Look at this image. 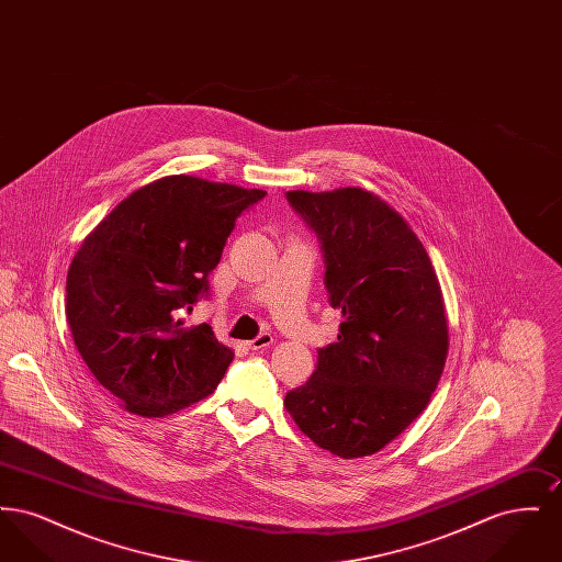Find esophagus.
Returning <instances> with one entry per match:
<instances>
[{"label": "esophagus", "mask_w": 562, "mask_h": 562, "mask_svg": "<svg viewBox=\"0 0 562 562\" xmlns=\"http://www.w3.org/2000/svg\"><path fill=\"white\" fill-rule=\"evenodd\" d=\"M273 344V337L269 335V333H261L259 337H255L252 341H248L246 346H248V349H266L269 348Z\"/></svg>", "instance_id": "esophagus-1"}]
</instances>
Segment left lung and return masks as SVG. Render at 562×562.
<instances>
[{
  "instance_id": "8db88e82",
  "label": "left lung",
  "mask_w": 562,
  "mask_h": 562,
  "mask_svg": "<svg viewBox=\"0 0 562 562\" xmlns=\"http://www.w3.org/2000/svg\"><path fill=\"white\" fill-rule=\"evenodd\" d=\"M286 200L318 234L328 301L344 322L284 406L321 449L367 457L424 413L440 381L449 351L442 291L424 244L379 195L299 189Z\"/></svg>"
}]
</instances>
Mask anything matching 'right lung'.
<instances>
[{"instance_id": "1", "label": "right lung", "mask_w": 562, "mask_h": 562, "mask_svg": "<svg viewBox=\"0 0 562 562\" xmlns=\"http://www.w3.org/2000/svg\"><path fill=\"white\" fill-rule=\"evenodd\" d=\"M263 189L172 175L136 189L90 232L67 273V322L83 362L122 406L164 417L211 396L234 360L209 324L179 310L209 293V273Z\"/></svg>"}]
</instances>
